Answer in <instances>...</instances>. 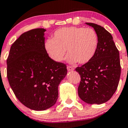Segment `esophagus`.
I'll list each match as a JSON object with an SVG mask.
<instances>
[{
    "label": "esophagus",
    "mask_w": 128,
    "mask_h": 128,
    "mask_svg": "<svg viewBox=\"0 0 128 128\" xmlns=\"http://www.w3.org/2000/svg\"><path fill=\"white\" fill-rule=\"evenodd\" d=\"M67 69H68V71H72V70H74V68L71 66H67Z\"/></svg>",
    "instance_id": "obj_1"
}]
</instances>
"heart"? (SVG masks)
<instances>
[{
	"mask_svg": "<svg viewBox=\"0 0 128 128\" xmlns=\"http://www.w3.org/2000/svg\"><path fill=\"white\" fill-rule=\"evenodd\" d=\"M98 46L96 32L90 28L64 27L57 30L53 37L46 41L44 48L49 56L55 62H61L66 51L69 62L86 64L94 56Z\"/></svg>",
	"mask_w": 128,
	"mask_h": 128,
	"instance_id": "heart-1",
	"label": "heart"
}]
</instances>
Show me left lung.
<instances>
[{
    "label": "left lung",
    "instance_id": "1",
    "mask_svg": "<svg viewBox=\"0 0 128 128\" xmlns=\"http://www.w3.org/2000/svg\"><path fill=\"white\" fill-rule=\"evenodd\" d=\"M86 24L97 33L98 46L94 58L76 69L81 78L78 94L87 104H100L108 101L118 87L121 75L119 51L112 34L104 27Z\"/></svg>",
    "mask_w": 128,
    "mask_h": 128
}]
</instances>
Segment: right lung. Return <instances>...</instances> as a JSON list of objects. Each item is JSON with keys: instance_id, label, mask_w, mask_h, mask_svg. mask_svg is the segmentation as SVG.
<instances>
[{"instance_id": "1", "label": "right lung", "mask_w": 128, "mask_h": 128, "mask_svg": "<svg viewBox=\"0 0 128 128\" xmlns=\"http://www.w3.org/2000/svg\"><path fill=\"white\" fill-rule=\"evenodd\" d=\"M44 28L24 32L12 45L7 59L10 87L18 100L36 111L56 104L58 86L67 74V67L50 58L44 48Z\"/></svg>"}]
</instances>
